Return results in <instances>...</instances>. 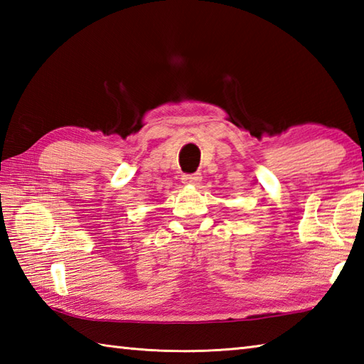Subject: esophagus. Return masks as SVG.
Listing matches in <instances>:
<instances>
[{"instance_id": "esophagus-1", "label": "esophagus", "mask_w": 364, "mask_h": 364, "mask_svg": "<svg viewBox=\"0 0 364 364\" xmlns=\"http://www.w3.org/2000/svg\"><path fill=\"white\" fill-rule=\"evenodd\" d=\"M183 183L184 184H192V186H197V184L202 181V175L200 173H191V175H183Z\"/></svg>"}]
</instances>
